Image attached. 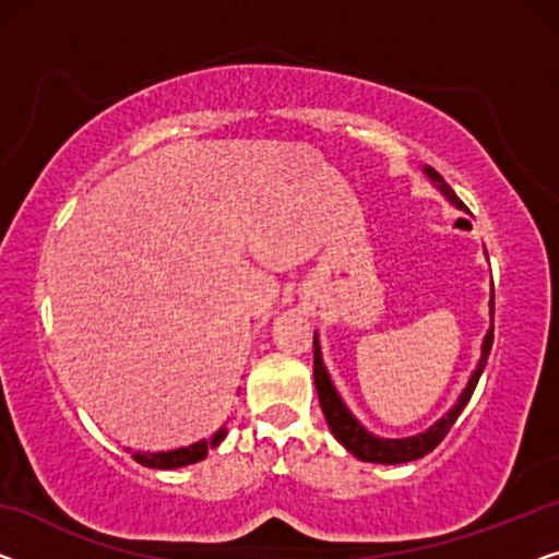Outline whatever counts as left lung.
<instances>
[{
  "mask_svg": "<svg viewBox=\"0 0 559 559\" xmlns=\"http://www.w3.org/2000/svg\"><path fill=\"white\" fill-rule=\"evenodd\" d=\"M427 175L437 182V186L441 188V193L452 200L456 207H464L462 200L456 198L454 190L447 186V180L441 178V175L435 168H427ZM464 211H466V207H464ZM492 301H495V298H492ZM492 301H489V308L495 311ZM492 331H495V326H489V331L485 333L477 369L472 371V377H469V381H466V386L460 394V399H456V404L444 416H441L437 424H431L427 431H421V435H416V437H406V439H377L373 435H369V431H366L359 421L354 419V414L346 409V404L341 402V396L336 394V389H333V384H331V377H329L326 366H323V359H321L319 333H313V381H316V391H319V402H321L323 416H326L333 437H336L341 444H344L354 456H359L361 462L404 464V462H414V460H419V456L429 454L431 449H435L439 441L449 435V429H452L456 416L462 414L466 402L472 399L474 386H477L481 371H485L489 348H492V338H495Z\"/></svg>",
  "mask_w": 559,
  "mask_h": 559,
  "instance_id": "8db88e82",
  "label": "left lung"
}]
</instances>
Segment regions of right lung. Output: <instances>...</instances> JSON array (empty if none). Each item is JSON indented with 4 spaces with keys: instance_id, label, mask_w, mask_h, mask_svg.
Returning a JSON list of instances; mask_svg holds the SVG:
<instances>
[{
    "instance_id": "add662e5",
    "label": "right lung",
    "mask_w": 559,
    "mask_h": 559,
    "mask_svg": "<svg viewBox=\"0 0 559 559\" xmlns=\"http://www.w3.org/2000/svg\"><path fill=\"white\" fill-rule=\"evenodd\" d=\"M228 431L226 427H221L215 431L211 441H198V444H190V447H182V449H173V452H157V454H143V452H135L132 454V460L145 464V466H153V469H175V466H186V464H195L203 460L207 454V449L211 447H218L223 437H226Z\"/></svg>"
}]
</instances>
